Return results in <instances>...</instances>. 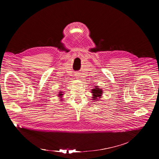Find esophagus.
<instances>
[{
  "label": "esophagus",
  "mask_w": 159,
  "mask_h": 159,
  "mask_svg": "<svg viewBox=\"0 0 159 159\" xmlns=\"http://www.w3.org/2000/svg\"><path fill=\"white\" fill-rule=\"evenodd\" d=\"M75 78H76V79H78V78H80V76H81V75H80V73H77V74H75Z\"/></svg>",
  "instance_id": "1"
}]
</instances>
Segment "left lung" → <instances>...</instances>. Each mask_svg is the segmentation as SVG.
Masks as SVG:
<instances>
[{"label": "left lung", "instance_id": "obj_1", "mask_svg": "<svg viewBox=\"0 0 159 159\" xmlns=\"http://www.w3.org/2000/svg\"><path fill=\"white\" fill-rule=\"evenodd\" d=\"M91 93H92V100L94 101H100V98L102 97L103 90L98 88V86L96 85L95 87L91 89Z\"/></svg>", "mask_w": 159, "mask_h": 159}]
</instances>
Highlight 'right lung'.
Wrapping results in <instances>:
<instances>
[{
  "instance_id": "1",
  "label": "right lung",
  "mask_w": 159,
  "mask_h": 159,
  "mask_svg": "<svg viewBox=\"0 0 159 159\" xmlns=\"http://www.w3.org/2000/svg\"><path fill=\"white\" fill-rule=\"evenodd\" d=\"M63 95H64L63 92H62V91H61L60 92H59V94L57 95V97H59V98H60L59 99H60V100H62V98H62V96H63Z\"/></svg>"
}]
</instances>
